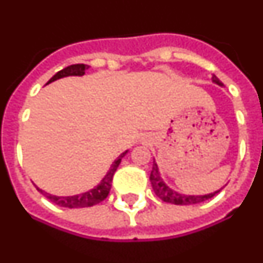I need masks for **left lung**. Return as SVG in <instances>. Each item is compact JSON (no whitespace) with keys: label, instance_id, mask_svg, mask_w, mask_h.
Returning <instances> with one entry per match:
<instances>
[{"label":"left lung","instance_id":"1","mask_svg":"<svg viewBox=\"0 0 263 263\" xmlns=\"http://www.w3.org/2000/svg\"><path fill=\"white\" fill-rule=\"evenodd\" d=\"M212 81L215 84L220 85L222 87V83L216 78L215 75L212 76ZM150 182H152L153 190H154L155 195L158 197H160L162 200L166 201V203H171V204H176V205H192V204H199L201 201H205L211 197L215 196L216 194L221 191L222 188L217 190L215 192H211V194H205V195H185V194H180L178 191H174L173 188H170L166 183L163 182V179L160 176L159 168H158L157 162H153V170L152 174H150Z\"/></svg>","mask_w":263,"mask_h":263}]
</instances>
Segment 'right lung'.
I'll return each instance as SVG.
<instances>
[{
	"mask_svg": "<svg viewBox=\"0 0 263 263\" xmlns=\"http://www.w3.org/2000/svg\"><path fill=\"white\" fill-rule=\"evenodd\" d=\"M88 68H89V66H87V64H73V66H69L67 67V68L59 71L58 73H55V75L47 81V84H50V83H52V81L55 80H59V79L62 78H67V76H83ZM127 152H129V150H126V152H124L122 154H120V157L110 164L108 173H106V175L101 179V182H100L96 187L89 190V191L83 192V194L72 195V196H57V195H51L45 191H42L41 188H38L35 185L36 190H38L41 194L45 195L47 199H50L53 204H57V205L59 206H66V208H85V206L96 205V204L101 203V201H103L104 199H106V196H108L111 187V179H113V175H115L117 167L120 166L121 159L126 155Z\"/></svg>",
	"mask_w": 263,
	"mask_h": 263,
	"instance_id": "obj_1",
	"label": "right lung"
}]
</instances>
